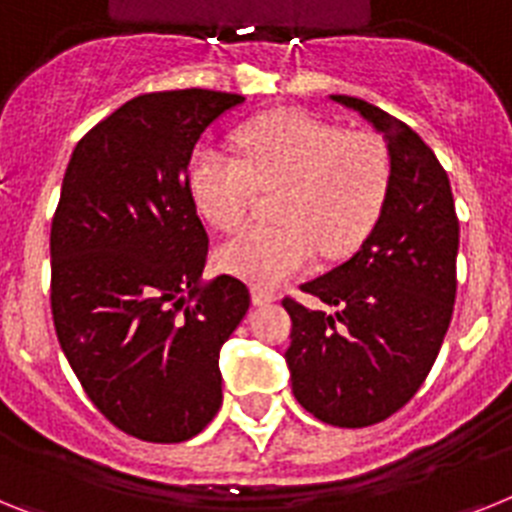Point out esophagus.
<instances>
[{"instance_id": "1", "label": "esophagus", "mask_w": 512, "mask_h": 512, "mask_svg": "<svg viewBox=\"0 0 512 512\" xmlns=\"http://www.w3.org/2000/svg\"><path fill=\"white\" fill-rule=\"evenodd\" d=\"M276 299H278L276 291L260 289V286H255V289H252V304H257V307H263V304L276 302Z\"/></svg>"}]
</instances>
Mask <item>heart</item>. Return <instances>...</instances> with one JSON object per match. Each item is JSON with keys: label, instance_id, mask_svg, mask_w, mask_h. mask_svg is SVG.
<instances>
[{"label": "heart", "instance_id": "heart-1", "mask_svg": "<svg viewBox=\"0 0 512 512\" xmlns=\"http://www.w3.org/2000/svg\"><path fill=\"white\" fill-rule=\"evenodd\" d=\"M239 161L200 150L190 163L197 213L221 231L247 218L257 190L281 192L276 226H249L216 252L229 276L278 286L312 265L317 247L341 257L372 231L390 190V156L380 137L343 132L299 111L270 114L236 135Z\"/></svg>", "mask_w": 512, "mask_h": 512}]
</instances>
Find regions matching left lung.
Masks as SVG:
<instances>
[{
  "instance_id": "8db88e82",
  "label": "left lung",
  "mask_w": 512,
  "mask_h": 512,
  "mask_svg": "<svg viewBox=\"0 0 512 512\" xmlns=\"http://www.w3.org/2000/svg\"><path fill=\"white\" fill-rule=\"evenodd\" d=\"M333 101L385 137L390 190L356 255L302 286L336 312L283 299L291 315L286 364L309 414L356 429L403 409L440 354L458 283V216L448 174L409 124L362 98Z\"/></svg>"
}]
</instances>
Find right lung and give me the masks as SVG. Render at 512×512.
Returning a JSON list of instances; mask_svg holds the SVG:
<instances>
[{
    "instance_id": "right-lung-1",
    "label": "right lung",
    "mask_w": 512,
    "mask_h": 512,
    "mask_svg": "<svg viewBox=\"0 0 512 512\" xmlns=\"http://www.w3.org/2000/svg\"><path fill=\"white\" fill-rule=\"evenodd\" d=\"M244 96L145 93L72 150L51 221V315L98 411L145 442H184L223 401L218 354L249 309L239 278L203 283L208 234L190 195L205 127Z\"/></svg>"
}]
</instances>
